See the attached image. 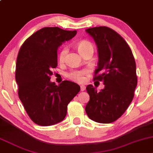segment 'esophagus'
I'll return each instance as SVG.
<instances>
[{
  "instance_id": "1",
  "label": "esophagus",
  "mask_w": 153,
  "mask_h": 153,
  "mask_svg": "<svg viewBox=\"0 0 153 153\" xmlns=\"http://www.w3.org/2000/svg\"><path fill=\"white\" fill-rule=\"evenodd\" d=\"M85 89H86V86H85L84 85H81V91H84Z\"/></svg>"
}]
</instances>
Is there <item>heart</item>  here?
Wrapping results in <instances>:
<instances>
[{"instance_id": "heart-1", "label": "heart", "mask_w": 153, "mask_h": 153, "mask_svg": "<svg viewBox=\"0 0 153 153\" xmlns=\"http://www.w3.org/2000/svg\"><path fill=\"white\" fill-rule=\"evenodd\" d=\"M78 51L81 53L82 55L88 51H94V45L89 40H81L78 42L77 44ZM67 52H68V48L67 46H64L61 49L60 52L59 54V59L61 62H64L65 60L66 56H67ZM87 73V70H73L67 74V76L69 78L76 82H82L84 80V75Z\"/></svg>"}]
</instances>
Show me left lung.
<instances>
[{
  "instance_id": "1",
  "label": "left lung",
  "mask_w": 153,
  "mask_h": 153,
  "mask_svg": "<svg viewBox=\"0 0 153 153\" xmlns=\"http://www.w3.org/2000/svg\"><path fill=\"white\" fill-rule=\"evenodd\" d=\"M86 31L97 47L94 80L102 81L105 86L99 92L92 85L86 86L90 98L85 110L93 121L113 123L125 113L134 96L137 86L134 57L125 39L111 28L100 26Z\"/></svg>"
}]
</instances>
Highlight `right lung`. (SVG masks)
<instances>
[{"label":"right lung","mask_w":153,"mask_h":153,"mask_svg":"<svg viewBox=\"0 0 153 153\" xmlns=\"http://www.w3.org/2000/svg\"><path fill=\"white\" fill-rule=\"evenodd\" d=\"M76 33L75 30L45 27L27 39L19 51L15 72L19 98L39 125L50 126L64 120L67 105L81 89L72 81H64L57 86L50 81L58 64V48Z\"/></svg>","instance_id":"obj_1"}]
</instances>
